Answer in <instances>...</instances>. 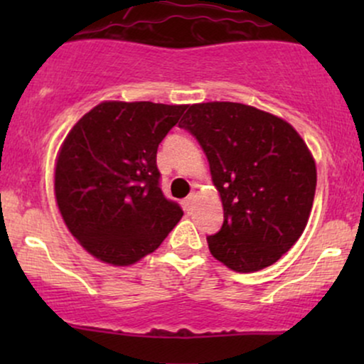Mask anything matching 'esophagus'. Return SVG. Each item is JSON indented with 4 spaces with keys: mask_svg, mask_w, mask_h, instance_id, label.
Masks as SVG:
<instances>
[{
    "mask_svg": "<svg viewBox=\"0 0 364 364\" xmlns=\"http://www.w3.org/2000/svg\"><path fill=\"white\" fill-rule=\"evenodd\" d=\"M183 207H185V210L188 212V214H190L191 207H193V195H190L188 198L183 200Z\"/></svg>",
    "mask_w": 364,
    "mask_h": 364,
    "instance_id": "1",
    "label": "esophagus"
}]
</instances>
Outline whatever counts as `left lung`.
Wrapping results in <instances>:
<instances>
[{"label":"left lung","mask_w":364,"mask_h":364,"mask_svg":"<svg viewBox=\"0 0 364 364\" xmlns=\"http://www.w3.org/2000/svg\"><path fill=\"white\" fill-rule=\"evenodd\" d=\"M179 128L205 152L224 223L208 248L236 272L272 265L306 228L316 188L310 150L289 123L240 102L193 104Z\"/></svg>","instance_id":"1"}]
</instances>
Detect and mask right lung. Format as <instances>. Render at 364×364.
I'll use <instances>...</instances> for the list:
<instances>
[{
  "label": "right lung",
  "mask_w": 364,
  "mask_h": 364,
  "mask_svg": "<svg viewBox=\"0 0 364 364\" xmlns=\"http://www.w3.org/2000/svg\"><path fill=\"white\" fill-rule=\"evenodd\" d=\"M188 106L101 102L63 141L54 171L70 232L99 260L132 265L161 246L183 217L161 190L157 149Z\"/></svg>",
  "instance_id": "obj_1"
}]
</instances>
